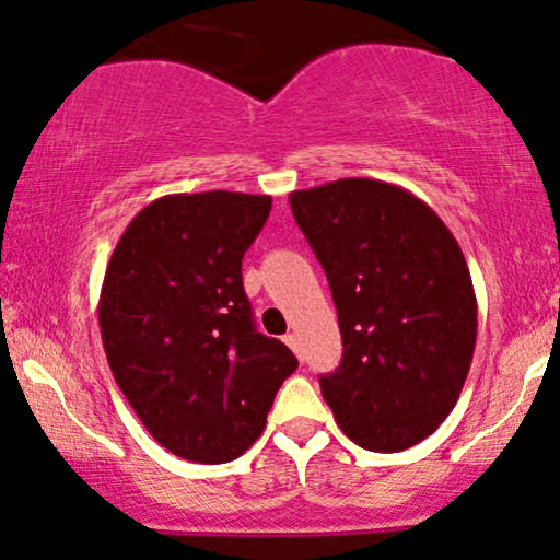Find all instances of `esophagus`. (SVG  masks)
I'll return each instance as SVG.
<instances>
[{
	"mask_svg": "<svg viewBox=\"0 0 560 560\" xmlns=\"http://www.w3.org/2000/svg\"><path fill=\"white\" fill-rule=\"evenodd\" d=\"M284 343H287L289 349H292L294 353H300V336H296V332H287Z\"/></svg>",
	"mask_w": 560,
	"mask_h": 560,
	"instance_id": "esophagus-1",
	"label": "esophagus"
}]
</instances>
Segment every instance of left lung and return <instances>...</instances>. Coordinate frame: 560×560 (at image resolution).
I'll return each mask as SVG.
<instances>
[{
	"mask_svg": "<svg viewBox=\"0 0 560 560\" xmlns=\"http://www.w3.org/2000/svg\"><path fill=\"white\" fill-rule=\"evenodd\" d=\"M289 203L341 328V364L320 377L325 402L359 447H413L455 408L476 351L478 302L455 235L385 180H332Z\"/></svg>",
	"mask_w": 560,
	"mask_h": 560,
	"instance_id": "1",
	"label": "left lung"
}]
</instances>
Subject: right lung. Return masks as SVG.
I'll return each instance as SVG.
<instances>
[{"mask_svg":"<svg viewBox=\"0 0 560 560\" xmlns=\"http://www.w3.org/2000/svg\"><path fill=\"white\" fill-rule=\"evenodd\" d=\"M268 211L271 196L237 190L162 196L105 268L97 317L113 377L147 431L190 463L243 455L296 370L284 343L256 330L243 289Z\"/></svg>","mask_w":560,"mask_h":560,"instance_id":"1","label":"right lung"}]
</instances>
